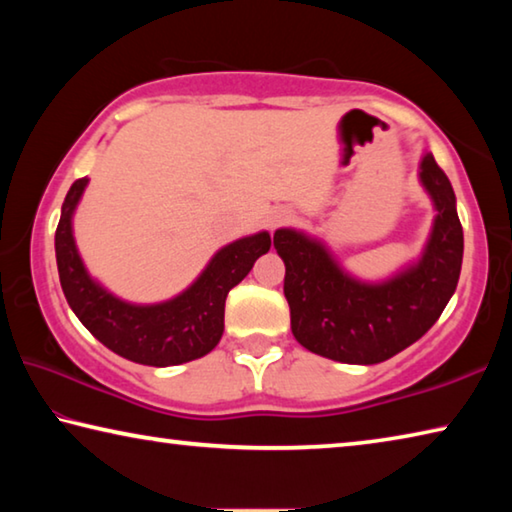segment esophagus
Returning <instances> with one entry per match:
<instances>
[{
	"mask_svg": "<svg viewBox=\"0 0 512 512\" xmlns=\"http://www.w3.org/2000/svg\"><path fill=\"white\" fill-rule=\"evenodd\" d=\"M291 221V212L284 210V207H277V210L271 212V216H268V228L275 230L280 228V225H287Z\"/></svg>",
	"mask_w": 512,
	"mask_h": 512,
	"instance_id": "1",
	"label": "esophagus"
}]
</instances>
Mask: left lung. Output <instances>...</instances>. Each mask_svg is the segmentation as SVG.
Masks as SVG:
<instances>
[{"instance_id":"1","label":"left lung","mask_w":512,"mask_h":512,"mask_svg":"<svg viewBox=\"0 0 512 512\" xmlns=\"http://www.w3.org/2000/svg\"><path fill=\"white\" fill-rule=\"evenodd\" d=\"M418 176L436 210L431 235L418 262L386 280L354 277L307 232L275 230L273 246L287 266L291 332L302 348L332 361L372 366L422 339L443 314L461 275L463 228L452 183L429 151Z\"/></svg>"}]
</instances>
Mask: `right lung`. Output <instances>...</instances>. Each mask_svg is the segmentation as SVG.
I'll list each match as a JSON object with an SVG mask.
<instances>
[{
	"label": "right lung",
	"instance_id": "right-lung-1",
	"mask_svg": "<svg viewBox=\"0 0 512 512\" xmlns=\"http://www.w3.org/2000/svg\"><path fill=\"white\" fill-rule=\"evenodd\" d=\"M79 178L65 196L56 228V264L69 307L108 350L142 366L167 368L205 357L223 336L225 298L271 248L266 230L216 250L203 273L176 298L133 305L94 280L79 255L72 216L88 187Z\"/></svg>",
	"mask_w": 512,
	"mask_h": 512
}]
</instances>
